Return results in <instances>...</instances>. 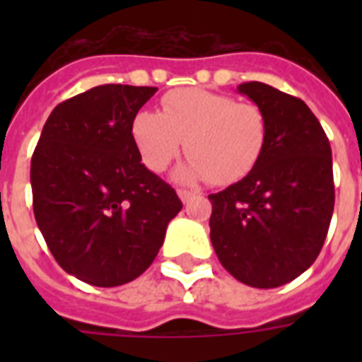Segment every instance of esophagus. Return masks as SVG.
Wrapping results in <instances>:
<instances>
[{
    "mask_svg": "<svg viewBox=\"0 0 362 362\" xmlns=\"http://www.w3.org/2000/svg\"><path fill=\"white\" fill-rule=\"evenodd\" d=\"M178 197L182 199V203H189L195 197V193L187 192V189H178Z\"/></svg>",
    "mask_w": 362,
    "mask_h": 362,
    "instance_id": "1",
    "label": "esophagus"
}]
</instances>
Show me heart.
I'll return each instance as SVG.
<instances>
[{
	"label": "heart",
	"instance_id": "1",
	"mask_svg": "<svg viewBox=\"0 0 362 362\" xmlns=\"http://www.w3.org/2000/svg\"><path fill=\"white\" fill-rule=\"evenodd\" d=\"M131 136L153 173L169 167L184 148L189 159L176 170L182 182L227 186L250 173L267 142V118L253 103L201 88H182L161 99V115L136 112Z\"/></svg>",
	"mask_w": 362,
	"mask_h": 362
}]
</instances>
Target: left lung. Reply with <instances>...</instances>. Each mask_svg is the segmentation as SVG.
Instances as JSON below:
<instances>
[{
	"label": "left lung",
	"instance_id": "obj_1",
	"mask_svg": "<svg viewBox=\"0 0 362 362\" xmlns=\"http://www.w3.org/2000/svg\"><path fill=\"white\" fill-rule=\"evenodd\" d=\"M267 118V142L250 173L212 203L210 240L220 263L246 286L270 289L320 255L334 210L331 144L303 99L244 82Z\"/></svg>",
	"mask_w": 362,
	"mask_h": 362
}]
</instances>
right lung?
I'll return each mask as SVG.
<instances>
[{
    "mask_svg": "<svg viewBox=\"0 0 362 362\" xmlns=\"http://www.w3.org/2000/svg\"><path fill=\"white\" fill-rule=\"evenodd\" d=\"M156 92L103 84L67 99L50 112L31 158L37 226L59 267L90 286L139 278L182 210L131 136V122Z\"/></svg>",
    "mask_w": 362,
    "mask_h": 362,
    "instance_id": "obj_1",
    "label": "right lung"
}]
</instances>
